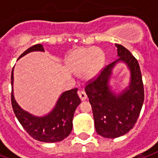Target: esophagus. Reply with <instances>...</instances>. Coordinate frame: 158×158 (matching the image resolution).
<instances>
[{
  "label": "esophagus",
  "mask_w": 158,
  "mask_h": 158,
  "mask_svg": "<svg viewBox=\"0 0 158 158\" xmlns=\"http://www.w3.org/2000/svg\"><path fill=\"white\" fill-rule=\"evenodd\" d=\"M79 98L81 99V101H85V100L86 99V94L85 91H79Z\"/></svg>",
  "instance_id": "esophagus-1"
}]
</instances>
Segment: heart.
Returning a JSON list of instances; mask_svg holds the SVG:
<instances>
[{"instance_id": "heart-1", "label": "heart", "mask_w": 158, "mask_h": 158, "mask_svg": "<svg viewBox=\"0 0 158 158\" xmlns=\"http://www.w3.org/2000/svg\"><path fill=\"white\" fill-rule=\"evenodd\" d=\"M105 56L99 48H82L73 52L68 60V64L78 72L87 71L89 77L97 75L104 65Z\"/></svg>"}]
</instances>
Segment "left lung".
I'll return each instance as SVG.
<instances>
[{"mask_svg": "<svg viewBox=\"0 0 158 158\" xmlns=\"http://www.w3.org/2000/svg\"><path fill=\"white\" fill-rule=\"evenodd\" d=\"M118 58L104 67L99 75L87 81L85 91L92 106L94 127L97 134L105 138H118L134 127L144 102V87L137 59L122 45L116 44ZM125 62L130 70V84L125 90L116 94L109 87L114 66Z\"/></svg>", "mask_w": 158, "mask_h": 158, "instance_id": "left-lung-1", "label": "left lung"}]
</instances>
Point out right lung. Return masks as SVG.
<instances>
[{
	"label": "right lung",
	"instance_id": "obj_1",
	"mask_svg": "<svg viewBox=\"0 0 158 158\" xmlns=\"http://www.w3.org/2000/svg\"><path fill=\"white\" fill-rule=\"evenodd\" d=\"M33 51H44L43 46L37 44L29 48L19 56ZM13 70L11 72V86L13 89ZM78 88L65 91L61 94L51 112L44 117H36L24 110L15 100L13 90L11 104L19 123L33 139L42 142H58L65 139L72 130V119L76 108L81 101L78 95Z\"/></svg>",
	"mask_w": 158,
	"mask_h": 158
}]
</instances>
